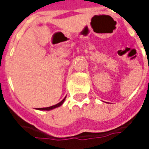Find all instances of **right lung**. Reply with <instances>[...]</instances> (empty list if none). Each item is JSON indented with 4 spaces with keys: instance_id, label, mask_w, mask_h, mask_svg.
I'll return each instance as SVG.
<instances>
[{
    "instance_id": "right-lung-1",
    "label": "right lung",
    "mask_w": 149,
    "mask_h": 149,
    "mask_svg": "<svg viewBox=\"0 0 149 149\" xmlns=\"http://www.w3.org/2000/svg\"><path fill=\"white\" fill-rule=\"evenodd\" d=\"M65 98H66V97H65V98L61 101V102H59L58 104H55V105H52V106H50V107H47V108H40V109H37L41 110V111H49V110L54 109H56V108H58V107L61 106L62 104H63V103L65 102Z\"/></svg>"
}]
</instances>
